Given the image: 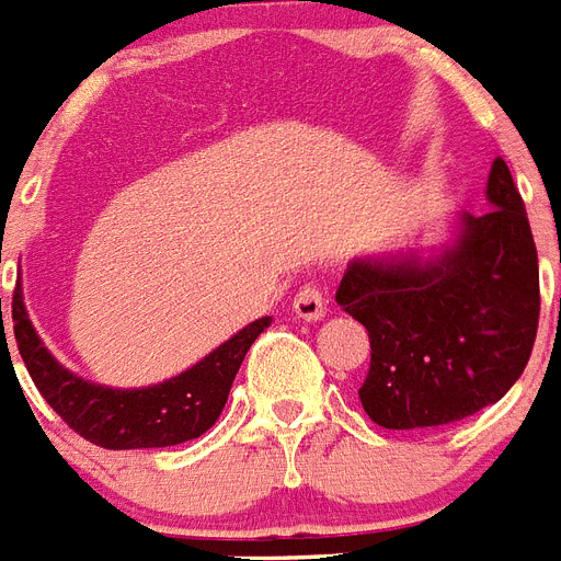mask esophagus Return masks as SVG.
Returning <instances> with one entry per match:
<instances>
[{
	"label": "esophagus",
	"mask_w": 561,
	"mask_h": 561,
	"mask_svg": "<svg viewBox=\"0 0 561 561\" xmlns=\"http://www.w3.org/2000/svg\"><path fill=\"white\" fill-rule=\"evenodd\" d=\"M291 309H295V314L304 320L323 318V314H327V298H323V289H320V284L309 280V284L300 286L298 295H295V304H291Z\"/></svg>",
	"instance_id": "obj_1"
}]
</instances>
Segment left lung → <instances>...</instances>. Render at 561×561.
<instances>
[{"label": "left lung", "mask_w": 561, "mask_h": 561, "mask_svg": "<svg viewBox=\"0 0 561 561\" xmlns=\"http://www.w3.org/2000/svg\"><path fill=\"white\" fill-rule=\"evenodd\" d=\"M482 215L437 263H352L334 300L363 323L371 363L360 403L394 431L437 428L496 403L539 329V257L508 164L496 158Z\"/></svg>", "instance_id": "8db88e82"}]
</instances>
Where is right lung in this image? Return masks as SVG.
Here are the masks:
<instances>
[{
	"mask_svg": "<svg viewBox=\"0 0 561 561\" xmlns=\"http://www.w3.org/2000/svg\"><path fill=\"white\" fill-rule=\"evenodd\" d=\"M11 318L19 354L25 360L33 386L45 397V403L65 420L67 428H73L79 437L110 448V451L167 448V445L201 437L204 431L213 428L215 420L221 417L224 405H227L229 389H232V380L243 357H247L249 346L255 343L263 329L270 327V318L249 323L224 346L207 354L198 366L186 368L184 375L172 377L161 386L116 391L79 380L53 360L50 352L42 346L39 334L33 332L31 320H27L19 284L13 289ZM4 343H8V337H4Z\"/></svg>",
	"mask_w": 561,
	"mask_h": 561,
	"instance_id": "1",
	"label": "right lung"
}]
</instances>
